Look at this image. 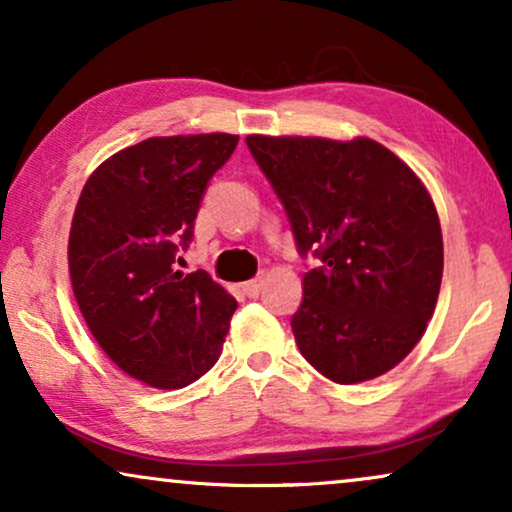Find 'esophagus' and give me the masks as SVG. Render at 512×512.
<instances>
[{"mask_svg": "<svg viewBox=\"0 0 512 512\" xmlns=\"http://www.w3.org/2000/svg\"><path fill=\"white\" fill-rule=\"evenodd\" d=\"M242 291L247 293L249 298H258L263 291V277H256V279H249V282H244Z\"/></svg>", "mask_w": 512, "mask_h": 512, "instance_id": "1", "label": "esophagus"}]
</instances>
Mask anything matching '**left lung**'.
Masks as SVG:
<instances>
[{
	"label": "left lung",
	"mask_w": 512,
	"mask_h": 512,
	"mask_svg": "<svg viewBox=\"0 0 512 512\" xmlns=\"http://www.w3.org/2000/svg\"><path fill=\"white\" fill-rule=\"evenodd\" d=\"M289 216L303 277L291 328L300 354L338 384L375 380L412 352L436 310L443 233L429 191L368 137L249 135Z\"/></svg>",
	"instance_id": "8db88e82"
}]
</instances>
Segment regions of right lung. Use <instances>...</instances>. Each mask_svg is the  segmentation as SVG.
Listing matches in <instances>:
<instances>
[{
	"mask_svg": "<svg viewBox=\"0 0 512 512\" xmlns=\"http://www.w3.org/2000/svg\"><path fill=\"white\" fill-rule=\"evenodd\" d=\"M237 139L149 137L104 160L76 202L74 298L104 354L149 387H186L221 356L237 300L205 270H174V258Z\"/></svg>",
	"mask_w": 512,
	"mask_h": 512,
	"instance_id": "right-lung-1",
	"label": "right lung"
}]
</instances>
